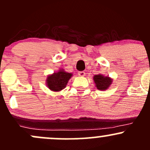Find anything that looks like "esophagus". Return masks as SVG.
<instances>
[{
  "label": "esophagus",
  "instance_id": "1",
  "mask_svg": "<svg viewBox=\"0 0 150 150\" xmlns=\"http://www.w3.org/2000/svg\"><path fill=\"white\" fill-rule=\"evenodd\" d=\"M78 75L80 77H84L86 75V72H83V71H80V72H78Z\"/></svg>",
  "mask_w": 150,
  "mask_h": 150
}]
</instances>
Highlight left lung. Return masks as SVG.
<instances>
[{
	"label": "left lung",
	"mask_w": 150,
	"mask_h": 150,
	"mask_svg": "<svg viewBox=\"0 0 150 150\" xmlns=\"http://www.w3.org/2000/svg\"><path fill=\"white\" fill-rule=\"evenodd\" d=\"M93 81L96 87L99 91H105L112 84L113 79L108 76H104L101 74L95 75L93 76Z\"/></svg>",
	"instance_id": "8db88e82"
}]
</instances>
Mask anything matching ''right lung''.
<instances>
[{
	"label": "right lung",
	"instance_id": "obj_1",
	"mask_svg": "<svg viewBox=\"0 0 150 150\" xmlns=\"http://www.w3.org/2000/svg\"><path fill=\"white\" fill-rule=\"evenodd\" d=\"M72 73L65 72L64 69H59L57 72L49 75L47 77V88L54 92H59L65 88L69 80L72 78Z\"/></svg>",
	"mask_w": 150,
	"mask_h": 150
}]
</instances>
